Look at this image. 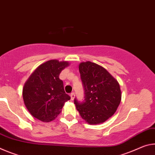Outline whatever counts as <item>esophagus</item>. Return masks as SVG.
<instances>
[{
    "label": "esophagus",
    "mask_w": 155,
    "mask_h": 155,
    "mask_svg": "<svg viewBox=\"0 0 155 155\" xmlns=\"http://www.w3.org/2000/svg\"><path fill=\"white\" fill-rule=\"evenodd\" d=\"M70 96H71V100H74V98H75V93H71Z\"/></svg>",
    "instance_id": "obj_1"
}]
</instances>
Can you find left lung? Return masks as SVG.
<instances>
[{
  "label": "left lung",
  "mask_w": 155,
  "mask_h": 155,
  "mask_svg": "<svg viewBox=\"0 0 155 155\" xmlns=\"http://www.w3.org/2000/svg\"><path fill=\"white\" fill-rule=\"evenodd\" d=\"M79 71L85 95L83 101L75 98L76 108L88 124L104 122L120 105V84L104 68L94 62L80 63Z\"/></svg>",
  "instance_id": "left-lung-1"
}]
</instances>
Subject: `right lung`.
Listing matches in <instances>:
<instances>
[{"instance_id": "right-lung-1", "label": "right lung", "mask_w": 155, "mask_h": 155, "mask_svg": "<svg viewBox=\"0 0 155 155\" xmlns=\"http://www.w3.org/2000/svg\"><path fill=\"white\" fill-rule=\"evenodd\" d=\"M67 61L51 60L40 65L25 82L22 97L30 114L44 122L55 120L70 96L65 93L59 75Z\"/></svg>"}]
</instances>
